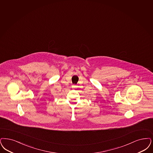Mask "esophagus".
<instances>
[{"mask_svg":"<svg viewBox=\"0 0 153 153\" xmlns=\"http://www.w3.org/2000/svg\"><path fill=\"white\" fill-rule=\"evenodd\" d=\"M72 87L73 88H75L76 86V85H72Z\"/></svg>","mask_w":153,"mask_h":153,"instance_id":"34e87169","label":"esophagus"}]
</instances>
